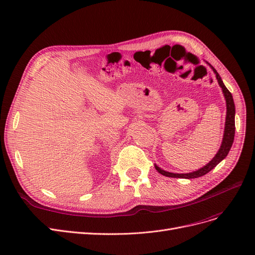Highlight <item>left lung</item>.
Returning <instances> with one entry per match:
<instances>
[{
    "instance_id": "8db88e82",
    "label": "left lung",
    "mask_w": 255,
    "mask_h": 255,
    "mask_svg": "<svg viewBox=\"0 0 255 255\" xmlns=\"http://www.w3.org/2000/svg\"><path fill=\"white\" fill-rule=\"evenodd\" d=\"M210 66L216 74V78H217L219 86L222 88L223 96H225V98H226V103H227V117H226L225 134H223V139H222V142L220 145V149L217 152V154L215 155V157L210 161V163L206 164V166L200 168L199 170L190 172V173L167 172L155 165L156 170L160 174H163L165 176L182 177V179H195V177L203 176L204 174L208 173L212 170V169H214L216 166H217L222 159H225L227 157V155L230 152L231 146H232V144H233L234 136H235V105H234V101H233V97H232V94H231V92L228 90V88L225 86V84H223L220 75L218 74L217 71H216V69L212 65H210Z\"/></svg>"
}]
</instances>
